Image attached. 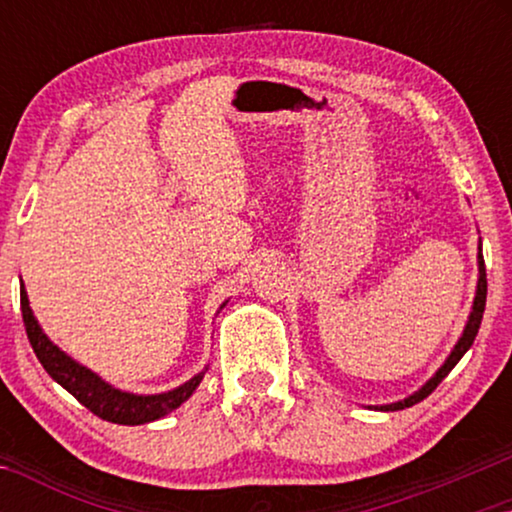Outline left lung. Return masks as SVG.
I'll use <instances>...</instances> for the list:
<instances>
[{
    "label": "left lung",
    "instance_id": "left-lung-1",
    "mask_svg": "<svg viewBox=\"0 0 512 512\" xmlns=\"http://www.w3.org/2000/svg\"><path fill=\"white\" fill-rule=\"evenodd\" d=\"M478 270H480V279H478V289H475V300H473L471 317H468L464 333H461L459 342H457V345H454L452 354L447 356V361L443 363V366L438 368V373L433 375L431 380L426 382L422 389L415 391V394L408 396V398H403V401H398V403L375 405V410H384V412H389V410H391V412H394V410L410 408V405H415V403H419V401H424V398L429 396L431 391L436 389L438 384L445 380L447 373H450V370H452L454 366H457L461 356H464V354L468 352V349H471L473 340H475V335H478V328H480V321H482V312H485V303H487V275H485V258H482V247H480V254H478Z\"/></svg>",
    "mask_w": 512,
    "mask_h": 512
}]
</instances>
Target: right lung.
<instances>
[{"mask_svg": "<svg viewBox=\"0 0 512 512\" xmlns=\"http://www.w3.org/2000/svg\"><path fill=\"white\" fill-rule=\"evenodd\" d=\"M20 310H23L27 338H30L34 354H37V359L41 366H44L46 373L51 375L60 387H65L76 401L86 405L93 415L107 419V422L125 426L156 422V419L165 417L167 412L177 410L181 403L188 401L193 391L198 389L202 377H205V370H202V373L191 377V380L181 384V387L165 391V394H128V391L111 387V384L104 382L100 375H95L93 370L76 363L72 356H67L62 349H58L51 340H48V335L41 331L39 321L34 319L23 284H20Z\"/></svg>", "mask_w": 512, "mask_h": 512, "instance_id": "right-lung-1", "label": "right lung"}]
</instances>
